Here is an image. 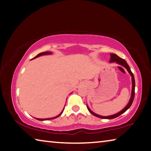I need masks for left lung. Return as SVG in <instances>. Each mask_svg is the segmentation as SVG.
<instances>
[{
    "label": "left lung",
    "mask_w": 151,
    "mask_h": 151,
    "mask_svg": "<svg viewBox=\"0 0 151 151\" xmlns=\"http://www.w3.org/2000/svg\"><path fill=\"white\" fill-rule=\"evenodd\" d=\"M110 56H111V58H110V61L109 62L110 63H113V62H116L117 63V64H119L120 65H122V66L124 67L127 70V71L129 72V73L130 74V75L131 76V78H132V92H131V98H130V100L129 103L127 104V105L124 108H123L122 111H120L118 113H117L114 115H112V116H100V115H98L94 113V112L90 110V109L88 108V107L87 106V108L88 109L89 111L91 113L92 115H94V116H96L98 117H100V118H102V119H114V118H116V117L119 116L120 115H122V114L124 113L125 111H126L127 110V109L130 108V106H131V104H132L133 102V100H134V97H135V78H134V75L133 73L131 72V70L130 69V67L129 66L128 64L127 63V62H126L124 59H123L122 58H120L119 56H117L116 54H114V53H111L110 54Z\"/></svg>",
    "instance_id": "1"
}]
</instances>
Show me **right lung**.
Wrapping results in <instances>:
<instances>
[{"instance_id":"obj_1","label":"right lung","mask_w":151,"mask_h":151,"mask_svg":"<svg viewBox=\"0 0 151 151\" xmlns=\"http://www.w3.org/2000/svg\"><path fill=\"white\" fill-rule=\"evenodd\" d=\"M52 53L51 52H48V51H47V52H43V53H39L37 55H36L35 56L34 58H33V59H35V58H37V57H40V56H42V55H50V54H51ZM63 110L62 111V112L61 114H60L59 115H58V116H56V117H52V118H47V119H38V118H35L36 119H37V120H40V121H44V120H49V119H55V118H57V117H58L59 116H61V114L63 113Z\"/></svg>"}]
</instances>
